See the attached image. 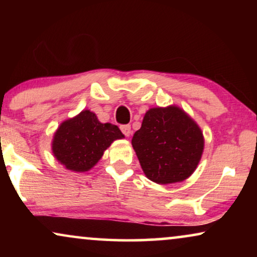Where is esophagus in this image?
Returning <instances> with one entry per match:
<instances>
[{
    "instance_id": "1",
    "label": "esophagus",
    "mask_w": 257,
    "mask_h": 257,
    "mask_svg": "<svg viewBox=\"0 0 257 257\" xmlns=\"http://www.w3.org/2000/svg\"><path fill=\"white\" fill-rule=\"evenodd\" d=\"M120 130H121V132L124 133L126 137L131 136L132 131H131V126H130V125H122V126H120Z\"/></svg>"
}]
</instances>
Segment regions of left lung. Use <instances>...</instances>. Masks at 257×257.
Listing matches in <instances>:
<instances>
[{
    "mask_svg": "<svg viewBox=\"0 0 257 257\" xmlns=\"http://www.w3.org/2000/svg\"><path fill=\"white\" fill-rule=\"evenodd\" d=\"M132 146L144 173L159 185L181 182L191 177L201 160L205 138L200 126L177 105L152 107Z\"/></svg>",
    "mask_w": 257,
    "mask_h": 257,
    "instance_id": "left-lung-1",
    "label": "left lung"
}]
</instances>
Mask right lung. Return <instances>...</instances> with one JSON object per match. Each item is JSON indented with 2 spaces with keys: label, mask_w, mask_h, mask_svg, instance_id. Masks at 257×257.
Instances as JSON below:
<instances>
[{
  "label": "right lung",
  "mask_w": 257,
  "mask_h": 257,
  "mask_svg": "<svg viewBox=\"0 0 257 257\" xmlns=\"http://www.w3.org/2000/svg\"><path fill=\"white\" fill-rule=\"evenodd\" d=\"M117 125L100 122L96 113L83 110L56 130L51 143L54 157L66 170L86 172L92 168L114 140L122 139Z\"/></svg>",
  "instance_id": "1"
}]
</instances>
